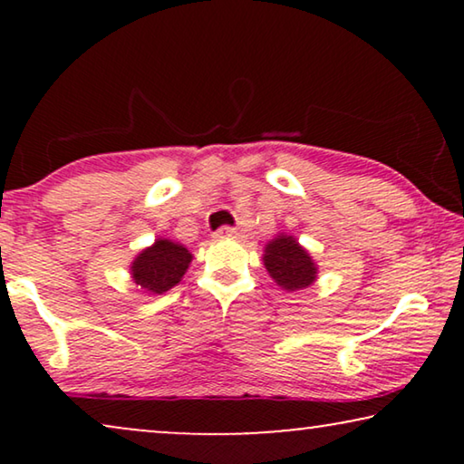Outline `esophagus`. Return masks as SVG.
I'll return each mask as SVG.
<instances>
[{"mask_svg":"<svg viewBox=\"0 0 464 464\" xmlns=\"http://www.w3.org/2000/svg\"><path fill=\"white\" fill-rule=\"evenodd\" d=\"M238 234H240V232L237 230V227L224 226V227H219L218 232H215V238H221V240H224V238H237Z\"/></svg>","mask_w":464,"mask_h":464,"instance_id":"1","label":"esophagus"}]
</instances>
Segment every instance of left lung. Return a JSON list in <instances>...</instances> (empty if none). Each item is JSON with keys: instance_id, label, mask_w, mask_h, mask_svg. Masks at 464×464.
<instances>
[{"instance_id": "8db88e82", "label": "left lung", "mask_w": 464, "mask_h": 464, "mask_svg": "<svg viewBox=\"0 0 464 464\" xmlns=\"http://www.w3.org/2000/svg\"><path fill=\"white\" fill-rule=\"evenodd\" d=\"M262 262L272 281L287 294L308 289L319 276V266L308 249H304L295 237L285 232L266 243Z\"/></svg>"}]
</instances>
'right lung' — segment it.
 Segmentation results:
<instances>
[{"instance_id": "add662e5", "label": "right lung", "mask_w": 464, "mask_h": 464, "mask_svg": "<svg viewBox=\"0 0 464 464\" xmlns=\"http://www.w3.org/2000/svg\"><path fill=\"white\" fill-rule=\"evenodd\" d=\"M188 246L170 238H156L130 262V281L145 295H162L173 289L192 264Z\"/></svg>"}]
</instances>
